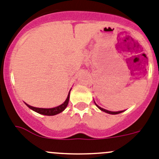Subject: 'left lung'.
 I'll return each instance as SVG.
<instances>
[{
  "mask_svg": "<svg viewBox=\"0 0 159 159\" xmlns=\"http://www.w3.org/2000/svg\"><path fill=\"white\" fill-rule=\"evenodd\" d=\"M94 104L96 105V106H97L98 108L100 110H102V111H103V112H105V113H109V114H118V113H122V112H124L125 111V110H121V111H116V112H113V111H110V110H105V109H103V108H102V107H100V106H98L97 104H96L95 103V102H94Z\"/></svg>",
  "mask_w": 159,
  "mask_h": 159,
  "instance_id": "8db88e82",
  "label": "left lung"
}]
</instances>
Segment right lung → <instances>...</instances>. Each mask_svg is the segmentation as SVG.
Instances as JSON below:
<instances>
[{
  "instance_id": "1",
  "label": "right lung",
  "mask_w": 159,
  "mask_h": 159,
  "mask_svg": "<svg viewBox=\"0 0 159 159\" xmlns=\"http://www.w3.org/2000/svg\"><path fill=\"white\" fill-rule=\"evenodd\" d=\"M70 91H71V90H70ZM70 91L68 92V97H67L66 100H65L61 105L56 106V107H53V108H38V107H34V106H30V105L27 104L26 102L25 104L28 106L30 110L36 112V113H40V114L43 115H46V116H53V115H57L58 114V113H61V112H63L64 110H65V108H66L67 106H68V101H69Z\"/></svg>"
}]
</instances>
